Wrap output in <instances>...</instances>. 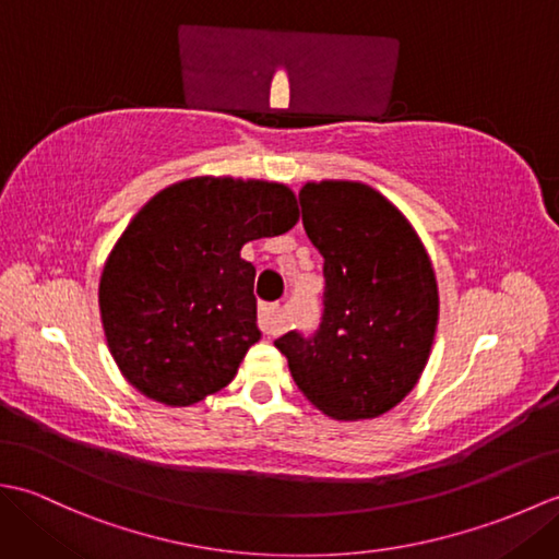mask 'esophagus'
Masks as SVG:
<instances>
[{"mask_svg":"<svg viewBox=\"0 0 559 559\" xmlns=\"http://www.w3.org/2000/svg\"><path fill=\"white\" fill-rule=\"evenodd\" d=\"M259 326L266 336H276L283 331V317H281V307L276 302L271 305H261L259 307Z\"/></svg>","mask_w":559,"mask_h":559,"instance_id":"34e87169","label":"esophagus"}]
</instances>
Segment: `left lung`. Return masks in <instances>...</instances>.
Wrapping results in <instances>:
<instances>
[{"label": "left lung", "mask_w": 559, "mask_h": 559, "mask_svg": "<svg viewBox=\"0 0 559 559\" xmlns=\"http://www.w3.org/2000/svg\"><path fill=\"white\" fill-rule=\"evenodd\" d=\"M300 206L324 257L322 324L273 343L329 418H377L411 394L430 358L439 317L432 261L408 218L370 185L307 182Z\"/></svg>", "instance_id": "1"}]
</instances>
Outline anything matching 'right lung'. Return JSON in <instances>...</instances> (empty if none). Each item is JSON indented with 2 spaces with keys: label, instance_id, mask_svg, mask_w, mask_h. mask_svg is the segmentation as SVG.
I'll return each mask as SVG.
<instances>
[{
  "label": "right lung",
  "instance_id": "add662e5",
  "mask_svg": "<svg viewBox=\"0 0 559 559\" xmlns=\"http://www.w3.org/2000/svg\"><path fill=\"white\" fill-rule=\"evenodd\" d=\"M300 218L290 187L192 177L165 187L105 261L98 302L108 348L141 394L192 406L233 382L257 326L249 240Z\"/></svg>",
  "mask_w": 559,
  "mask_h": 559
}]
</instances>
